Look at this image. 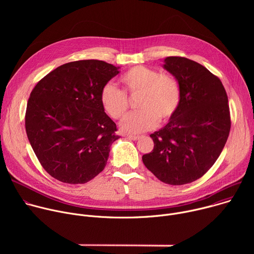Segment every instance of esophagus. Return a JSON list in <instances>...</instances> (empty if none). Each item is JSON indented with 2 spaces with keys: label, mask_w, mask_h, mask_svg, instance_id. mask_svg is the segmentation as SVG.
<instances>
[{
  "label": "esophagus",
  "mask_w": 254,
  "mask_h": 254,
  "mask_svg": "<svg viewBox=\"0 0 254 254\" xmlns=\"http://www.w3.org/2000/svg\"><path fill=\"white\" fill-rule=\"evenodd\" d=\"M126 137H127V139H132V140H136V139L139 138L138 135H129V134H127Z\"/></svg>",
  "instance_id": "esophagus-1"
}]
</instances>
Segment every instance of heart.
I'll return each mask as SVG.
<instances>
[{"label":"heart","mask_w":254,"mask_h":254,"mask_svg":"<svg viewBox=\"0 0 254 254\" xmlns=\"http://www.w3.org/2000/svg\"><path fill=\"white\" fill-rule=\"evenodd\" d=\"M125 93L113 83H106L99 93L104 112L115 120L124 117L128 107L126 95H136L139 111L127 115L121 123L126 133H139L154 128L158 122L167 123L178 111L181 88L177 79L168 73L147 66H133L120 77Z\"/></svg>","instance_id":"b5f03b06"}]
</instances>
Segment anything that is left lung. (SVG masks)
I'll return each mask as SVG.
<instances>
[{
	"label": "left lung",
	"instance_id": "1",
	"mask_svg": "<svg viewBox=\"0 0 254 254\" xmlns=\"http://www.w3.org/2000/svg\"><path fill=\"white\" fill-rule=\"evenodd\" d=\"M163 67L177 79L181 102L169 123L150 136L154 150L142 162L160 181L184 185L214 165L227 141L231 121L221 80L203 65L170 56Z\"/></svg>",
	"mask_w": 254,
	"mask_h": 254
}]
</instances>
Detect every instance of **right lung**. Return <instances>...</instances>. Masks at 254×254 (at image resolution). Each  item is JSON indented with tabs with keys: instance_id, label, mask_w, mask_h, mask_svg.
I'll return each mask as SVG.
<instances>
[{
	"instance_id": "obj_1",
	"label": "right lung",
	"mask_w": 254,
	"mask_h": 254,
	"mask_svg": "<svg viewBox=\"0 0 254 254\" xmlns=\"http://www.w3.org/2000/svg\"><path fill=\"white\" fill-rule=\"evenodd\" d=\"M119 69L101 60L69 62L33 88L25 116L27 136L44 170L60 182L84 184L104 169L119 135L99 93Z\"/></svg>"
}]
</instances>
